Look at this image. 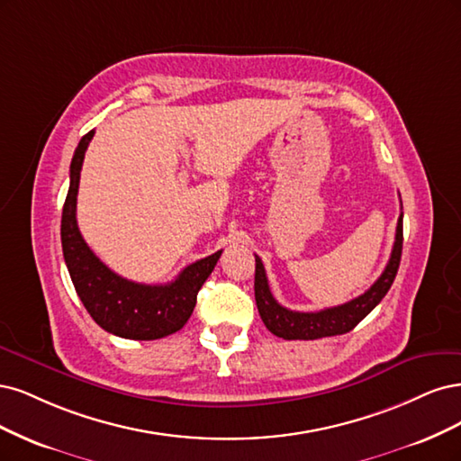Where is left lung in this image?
Masks as SVG:
<instances>
[{
  "instance_id": "1",
  "label": "left lung",
  "mask_w": 461,
  "mask_h": 461,
  "mask_svg": "<svg viewBox=\"0 0 461 461\" xmlns=\"http://www.w3.org/2000/svg\"><path fill=\"white\" fill-rule=\"evenodd\" d=\"M402 216L404 214L400 212L393 252L389 264L384 266V272L364 294L356 296L350 303H345L340 306L325 308L320 312H294L281 306L270 291L262 260L255 255V299L258 306V314L266 328L274 335L284 337L287 340H314L321 337H333L352 331L356 325H358L369 312L383 301V296L387 294L396 277L400 257H402Z\"/></svg>"
}]
</instances>
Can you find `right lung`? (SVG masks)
<instances>
[{"instance_id":"obj_1","label":"right lung","mask_w":461,"mask_h":461,"mask_svg":"<svg viewBox=\"0 0 461 461\" xmlns=\"http://www.w3.org/2000/svg\"><path fill=\"white\" fill-rule=\"evenodd\" d=\"M80 140L70 162V185L63 206L61 243L70 279L87 314L105 331L133 340H155L180 331L197 303V293L214 270L221 250L184 268L167 285H145L114 274L87 247L77 224V195L87 145Z\"/></svg>"}]
</instances>
